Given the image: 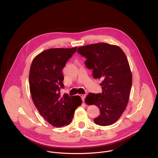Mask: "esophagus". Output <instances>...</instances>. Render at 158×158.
Instances as JSON below:
<instances>
[{
	"mask_svg": "<svg viewBox=\"0 0 158 158\" xmlns=\"http://www.w3.org/2000/svg\"><path fill=\"white\" fill-rule=\"evenodd\" d=\"M80 96H81V98L82 101H84V99H85V98L86 95H85V94H80Z\"/></svg>",
	"mask_w": 158,
	"mask_h": 158,
	"instance_id": "1",
	"label": "esophagus"
}]
</instances>
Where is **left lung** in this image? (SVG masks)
Listing matches in <instances>:
<instances>
[{"mask_svg": "<svg viewBox=\"0 0 158 158\" xmlns=\"http://www.w3.org/2000/svg\"><path fill=\"white\" fill-rule=\"evenodd\" d=\"M77 52L87 60L85 64L93 69L94 79H101L102 92L89 93L85 102L94 104L100 115L94 122L106 126L116 123L127 104L132 85V74L126 56L118 46L97 43L79 47Z\"/></svg>", "mask_w": 158, "mask_h": 158, "instance_id": "8db88e82", "label": "left lung"}]
</instances>
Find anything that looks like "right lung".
Returning <instances> with one entry per match:
<instances>
[{"label": "right lung", "mask_w": 158, "mask_h": 158, "mask_svg": "<svg viewBox=\"0 0 158 158\" xmlns=\"http://www.w3.org/2000/svg\"><path fill=\"white\" fill-rule=\"evenodd\" d=\"M77 48H54L34 57L29 72L30 92L41 116L54 127L68 125L74 111L82 104L80 96L60 95L64 87L62 70Z\"/></svg>", "instance_id": "add662e5"}]
</instances>
